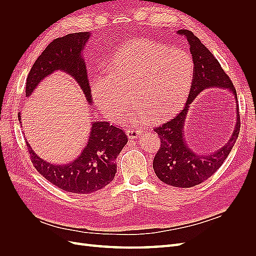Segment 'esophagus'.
Listing matches in <instances>:
<instances>
[{
    "label": "esophagus",
    "mask_w": 256,
    "mask_h": 256,
    "mask_svg": "<svg viewBox=\"0 0 256 256\" xmlns=\"http://www.w3.org/2000/svg\"><path fill=\"white\" fill-rule=\"evenodd\" d=\"M126 134L129 138H136L138 136V134H140V131L136 129H127Z\"/></svg>",
    "instance_id": "1"
}]
</instances>
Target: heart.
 I'll return each mask as SVG.
<instances>
[{"instance_id": "b5f03b06", "label": "heart", "mask_w": 256, "mask_h": 256, "mask_svg": "<svg viewBox=\"0 0 256 256\" xmlns=\"http://www.w3.org/2000/svg\"><path fill=\"white\" fill-rule=\"evenodd\" d=\"M106 72L92 79L95 104L110 122H120L130 96L136 106L128 120L141 125L146 114L160 118L182 102L192 82L193 60L184 50L136 40L115 53Z\"/></svg>"}]
</instances>
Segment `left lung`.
<instances>
[{"label": "left lung", "instance_id": "left-lung-1", "mask_svg": "<svg viewBox=\"0 0 256 256\" xmlns=\"http://www.w3.org/2000/svg\"><path fill=\"white\" fill-rule=\"evenodd\" d=\"M189 42L193 60V76L186 106L172 120L154 129L161 145L154 158L152 168L157 177L166 184L180 188H190L206 180L222 166L234 147L240 130L237 92L228 76L224 72L214 54L188 30H177ZM228 89L236 102V124L228 143L219 150L209 154L193 152L185 142L183 128L190 104L199 92L207 88Z\"/></svg>", "mask_w": 256, "mask_h": 256}]
</instances>
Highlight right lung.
Masks as SVG:
<instances>
[{"mask_svg":"<svg viewBox=\"0 0 256 256\" xmlns=\"http://www.w3.org/2000/svg\"><path fill=\"white\" fill-rule=\"evenodd\" d=\"M90 32L68 34L48 44L28 72L26 97L32 95L44 78L54 72L68 74L81 88L86 102L92 104V92L82 51L90 40ZM20 124L21 116L18 114ZM128 142L124 131L108 122H92L86 145L74 161L54 164L42 159L26 142L32 164L46 180L60 189L88 194L109 184L116 173V158Z\"/></svg>","mask_w":256,"mask_h":256,"instance_id":"1","label":"right lung"}]
</instances>
